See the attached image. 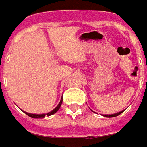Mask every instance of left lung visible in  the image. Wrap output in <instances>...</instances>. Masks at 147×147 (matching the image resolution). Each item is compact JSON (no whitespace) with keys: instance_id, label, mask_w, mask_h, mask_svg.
<instances>
[{"instance_id":"1","label":"left lung","mask_w":147,"mask_h":147,"mask_svg":"<svg viewBox=\"0 0 147 147\" xmlns=\"http://www.w3.org/2000/svg\"><path fill=\"white\" fill-rule=\"evenodd\" d=\"M125 110H122V111H120V112H118V113H116V114H114V115H102L104 116V117H106V118H112V117H116V116L119 115L120 114H122L123 111H124Z\"/></svg>"}]
</instances>
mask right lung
Segmentation results:
<instances>
[{
    "label": "right lung",
    "mask_w": 147,
    "mask_h": 147,
    "mask_svg": "<svg viewBox=\"0 0 147 147\" xmlns=\"http://www.w3.org/2000/svg\"><path fill=\"white\" fill-rule=\"evenodd\" d=\"M62 101H63V99L61 98L60 99V101H59V103L58 104V105L54 109V110H52L51 112H49V113H47V114H30V113H28V112H24L27 115H28L29 117H31V118H34V119H42V118H45V116L47 115V116H50V115H54L55 113H56L58 110H59V109L60 108V105H61V104H62Z\"/></svg>",
    "instance_id": "right-lung-1"
}]
</instances>
